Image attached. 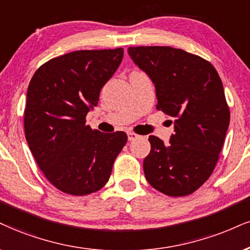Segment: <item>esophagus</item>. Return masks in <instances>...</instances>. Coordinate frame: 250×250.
Here are the masks:
<instances>
[{
	"instance_id": "34e87169",
	"label": "esophagus",
	"mask_w": 250,
	"mask_h": 250,
	"mask_svg": "<svg viewBox=\"0 0 250 250\" xmlns=\"http://www.w3.org/2000/svg\"><path fill=\"white\" fill-rule=\"evenodd\" d=\"M139 137H140V135L134 133V132H128V133H127V138H128V140H130V141H133L135 139H138Z\"/></svg>"
}]
</instances>
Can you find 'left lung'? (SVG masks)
Masks as SVG:
<instances>
[{
	"label": "left lung",
	"mask_w": 250,
	"mask_h": 250,
	"mask_svg": "<svg viewBox=\"0 0 250 250\" xmlns=\"http://www.w3.org/2000/svg\"><path fill=\"white\" fill-rule=\"evenodd\" d=\"M127 52L155 85L156 107L174 123L169 144L149 137L146 180L167 196L190 195L211 176L229 125L219 74L203 58L170 46H139Z\"/></svg>",
	"instance_id": "8db88e82"
}]
</instances>
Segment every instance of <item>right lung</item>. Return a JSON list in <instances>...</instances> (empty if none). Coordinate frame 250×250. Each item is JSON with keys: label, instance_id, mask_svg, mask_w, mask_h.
<instances>
[{"label": "right lung", "instance_id": "right-lung-1", "mask_svg": "<svg viewBox=\"0 0 250 250\" xmlns=\"http://www.w3.org/2000/svg\"><path fill=\"white\" fill-rule=\"evenodd\" d=\"M124 50L75 51L40 66L31 79L24 110L29 148L53 186L73 196L96 192L109 181L127 135L85 125Z\"/></svg>", "mask_w": 250, "mask_h": 250}]
</instances>
